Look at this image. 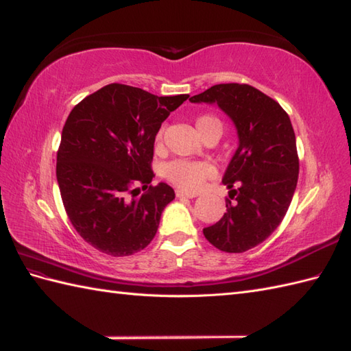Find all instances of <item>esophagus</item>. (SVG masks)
<instances>
[{"mask_svg":"<svg viewBox=\"0 0 351 351\" xmlns=\"http://www.w3.org/2000/svg\"><path fill=\"white\" fill-rule=\"evenodd\" d=\"M176 195H177L178 198H195V197H198V193H195V192H186V191H182V189H177V191H176Z\"/></svg>","mask_w":351,"mask_h":351,"instance_id":"obj_1","label":"esophagus"}]
</instances>
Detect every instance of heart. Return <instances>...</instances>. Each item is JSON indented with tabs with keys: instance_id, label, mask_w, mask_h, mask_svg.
<instances>
[{
	"instance_id": "b5f03b06",
	"label": "heart",
	"mask_w": 351,
	"mask_h": 351,
	"mask_svg": "<svg viewBox=\"0 0 351 351\" xmlns=\"http://www.w3.org/2000/svg\"><path fill=\"white\" fill-rule=\"evenodd\" d=\"M195 128L198 130V134L201 135V138L204 136L207 132L213 129H219L222 134L221 120L210 114L197 117ZM162 139H163V130L160 129L154 138L156 145H160ZM210 176H212V167H210L207 162H201V160L176 159L163 167V177H165L168 182L174 183L180 189L189 191V192L198 191L202 186V183H204Z\"/></svg>"
}]
</instances>
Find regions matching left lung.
Segmentation results:
<instances>
[{"instance_id": "8db88e82", "label": "left lung", "mask_w": 351, "mask_h": 351, "mask_svg": "<svg viewBox=\"0 0 351 351\" xmlns=\"http://www.w3.org/2000/svg\"><path fill=\"white\" fill-rule=\"evenodd\" d=\"M189 100L217 104L234 121L240 141L222 180L231 189L227 213L202 232L219 251H249L282 222L298 184L290 117L275 99L247 84H217Z\"/></svg>"}]
</instances>
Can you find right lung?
I'll list each match as a JSON object with an SVG mask.
<instances>
[{
    "label": "right lung",
    "mask_w": 351,
    "mask_h": 351,
    "mask_svg": "<svg viewBox=\"0 0 351 351\" xmlns=\"http://www.w3.org/2000/svg\"><path fill=\"white\" fill-rule=\"evenodd\" d=\"M188 97L114 82L70 111L57 152L58 188L73 228L97 251L129 256L156 236L176 193L167 183L150 186L154 138Z\"/></svg>",
    "instance_id": "right-lung-1"
}]
</instances>
